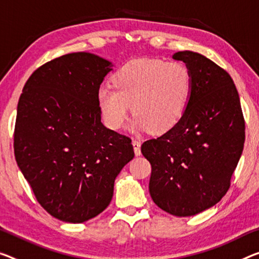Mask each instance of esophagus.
I'll return each instance as SVG.
<instances>
[{
  "mask_svg": "<svg viewBox=\"0 0 259 259\" xmlns=\"http://www.w3.org/2000/svg\"><path fill=\"white\" fill-rule=\"evenodd\" d=\"M132 145H133V148H134V153H135V155H137V156H139V155L141 154V149H140L141 143H140V141H138V140H133V141H132Z\"/></svg>",
  "mask_w": 259,
  "mask_h": 259,
  "instance_id": "esophagus-1",
  "label": "esophagus"
}]
</instances>
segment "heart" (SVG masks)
I'll list each match as a JSON object with an SVG mask.
<instances>
[{"label":"heart","instance_id":"b5f03b06","mask_svg":"<svg viewBox=\"0 0 259 259\" xmlns=\"http://www.w3.org/2000/svg\"><path fill=\"white\" fill-rule=\"evenodd\" d=\"M113 88L98 90L102 117L111 130H120L132 105V128L163 134L172 130L188 107L193 78L181 61L139 59L125 63L112 77Z\"/></svg>","mask_w":259,"mask_h":259}]
</instances>
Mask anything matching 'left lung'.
<instances>
[{
	"mask_svg": "<svg viewBox=\"0 0 259 259\" xmlns=\"http://www.w3.org/2000/svg\"><path fill=\"white\" fill-rule=\"evenodd\" d=\"M175 60L189 67L193 84L181 121L157 139L142 143L152 165L149 193L161 209L192 217L225 196L243 152L245 124L233 78L192 51Z\"/></svg>",
	"mask_w": 259,
	"mask_h": 259,
	"instance_id": "obj_1",
	"label": "left lung"
}]
</instances>
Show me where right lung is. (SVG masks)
<instances>
[{
	"instance_id": "add662e5",
	"label": "right lung",
	"mask_w": 259,
	"mask_h": 259,
	"mask_svg": "<svg viewBox=\"0 0 259 259\" xmlns=\"http://www.w3.org/2000/svg\"><path fill=\"white\" fill-rule=\"evenodd\" d=\"M112 63L77 52L33 71L17 106L18 168L52 217L82 224L102 213L134 157L132 140L101 121L97 94Z\"/></svg>"
}]
</instances>
